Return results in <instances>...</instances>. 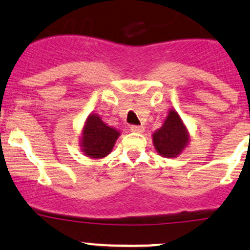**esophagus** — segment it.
Returning <instances> with one entry per match:
<instances>
[{"label":"esophagus","instance_id":"obj_1","mask_svg":"<svg viewBox=\"0 0 250 250\" xmlns=\"http://www.w3.org/2000/svg\"><path fill=\"white\" fill-rule=\"evenodd\" d=\"M131 131H132V132H136V133H141L144 131V127L140 125H132L131 126Z\"/></svg>","mask_w":250,"mask_h":250}]
</instances>
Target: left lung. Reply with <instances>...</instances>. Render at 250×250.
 <instances>
[{"mask_svg":"<svg viewBox=\"0 0 250 250\" xmlns=\"http://www.w3.org/2000/svg\"><path fill=\"white\" fill-rule=\"evenodd\" d=\"M153 142L156 151L163 156L174 158L182 153L189 142V135L178 113L169 110L164 125L153 133Z\"/></svg>","mask_w":250,"mask_h":250,"instance_id":"8db88e82","label":"left lung"}]
</instances>
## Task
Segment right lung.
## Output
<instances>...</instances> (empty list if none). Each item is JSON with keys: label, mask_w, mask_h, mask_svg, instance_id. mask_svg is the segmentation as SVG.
I'll return each instance as SVG.
<instances>
[{"label": "right lung", "mask_w": 250, "mask_h": 250, "mask_svg": "<svg viewBox=\"0 0 250 250\" xmlns=\"http://www.w3.org/2000/svg\"><path fill=\"white\" fill-rule=\"evenodd\" d=\"M82 148L85 155L102 159L112 151L120 132L109 127L97 114H90L82 133Z\"/></svg>", "instance_id": "add662e5"}]
</instances>
